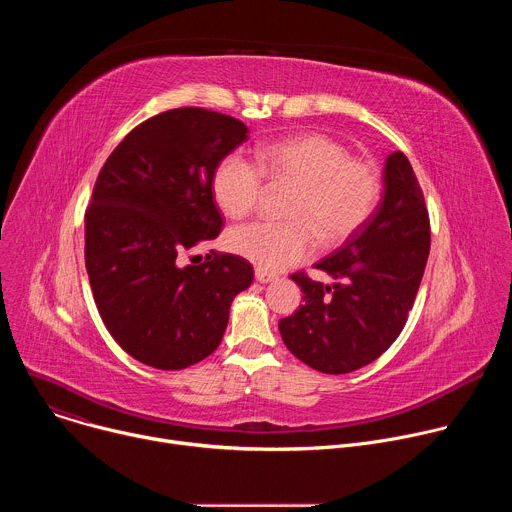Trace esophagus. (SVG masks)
I'll return each instance as SVG.
<instances>
[{"instance_id":"34e87169","label":"esophagus","mask_w":512,"mask_h":512,"mask_svg":"<svg viewBox=\"0 0 512 512\" xmlns=\"http://www.w3.org/2000/svg\"><path fill=\"white\" fill-rule=\"evenodd\" d=\"M255 279H257L259 283H269V281L277 279V275H275V273H269V271H263V269H257V271H255Z\"/></svg>"}]
</instances>
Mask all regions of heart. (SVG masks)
<instances>
[{"mask_svg":"<svg viewBox=\"0 0 512 512\" xmlns=\"http://www.w3.org/2000/svg\"><path fill=\"white\" fill-rule=\"evenodd\" d=\"M263 176L273 186H289L283 214L289 221H253L227 235V247L263 271H279L304 261L314 235L340 243L373 214L381 182L371 162L350 158L342 143L320 133L261 145L257 166L229 154L212 172V196L225 214L239 218L263 194Z\"/></svg>","mask_w":512,"mask_h":512,"instance_id":"b5f03b06","label":"heart"}]
</instances>
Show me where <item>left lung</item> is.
Segmentation results:
<instances>
[{
	"mask_svg": "<svg viewBox=\"0 0 512 512\" xmlns=\"http://www.w3.org/2000/svg\"><path fill=\"white\" fill-rule=\"evenodd\" d=\"M377 210L350 239L314 267L334 283L294 279L304 304L279 320L289 352L308 367L352 373L379 358L401 334L429 255V214L417 176L403 152L385 162Z\"/></svg>",
	"mask_w": 512,
	"mask_h": 512,
	"instance_id": "obj_1",
	"label": "left lung"
}]
</instances>
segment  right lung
Returning <instances> with one entry per match:
<instances>
[{
	"instance_id": "right-lung-1",
	"label": "right lung",
	"mask_w": 512,
	"mask_h": 512,
	"mask_svg": "<svg viewBox=\"0 0 512 512\" xmlns=\"http://www.w3.org/2000/svg\"><path fill=\"white\" fill-rule=\"evenodd\" d=\"M247 131L223 113L170 109L129 131L99 172L85 212L93 298L115 342L148 367L180 371L214 352L253 281L239 255L182 263L221 233L212 172Z\"/></svg>"
}]
</instances>
